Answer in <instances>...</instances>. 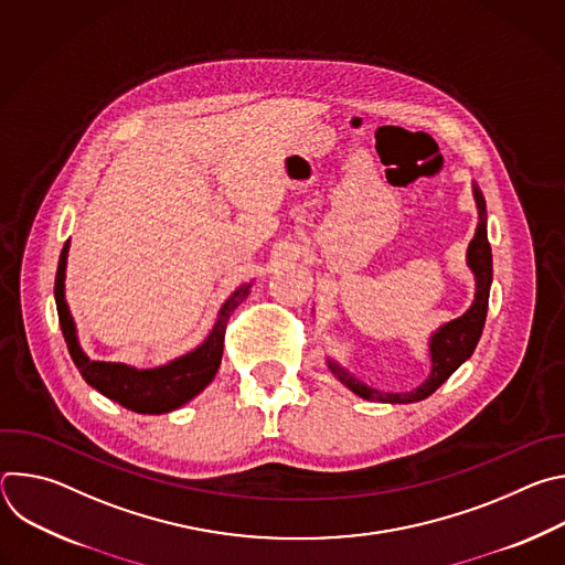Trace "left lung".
<instances>
[{
  "mask_svg": "<svg viewBox=\"0 0 565 565\" xmlns=\"http://www.w3.org/2000/svg\"><path fill=\"white\" fill-rule=\"evenodd\" d=\"M473 190V201L478 210V225L476 234L469 241L467 248V268L473 275L476 281V292L471 306L456 319L447 321L438 331L431 333L429 338V358H431V371L429 377L416 386L414 391L405 393H391V391H380L355 375H351L342 364L335 360H327L331 373L349 386L355 395L364 399H377V402H391V405H409V402H418L429 397L465 360L471 358L482 327H486V317H488V301H490V286H492V248L488 241V210H486V199H482V192L478 190L476 183H471Z\"/></svg>",
  "mask_w": 565,
  "mask_h": 565,
  "instance_id": "1",
  "label": "left lung"
}]
</instances>
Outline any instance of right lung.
<instances>
[{
	"label": "right lung",
	"instance_id": "1",
	"mask_svg": "<svg viewBox=\"0 0 565 565\" xmlns=\"http://www.w3.org/2000/svg\"><path fill=\"white\" fill-rule=\"evenodd\" d=\"M68 241L62 248L55 275V306L66 349L87 384L136 414H168L199 395L216 375L223 355V335L232 310L250 295L253 284L238 286L221 306L210 335L194 351L156 369H134L120 362H94L79 349L75 321L64 299Z\"/></svg>",
	"mask_w": 565,
	"mask_h": 565
}]
</instances>
